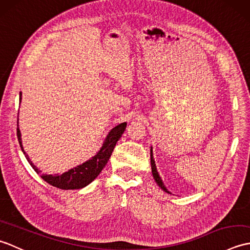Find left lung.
Returning <instances> with one entry per match:
<instances>
[{"mask_svg": "<svg viewBox=\"0 0 250 250\" xmlns=\"http://www.w3.org/2000/svg\"><path fill=\"white\" fill-rule=\"evenodd\" d=\"M150 162H151V172H152V175H153V178H155L156 183L159 185V187H160L161 189H163L166 192H168L167 189L166 188V186H164L163 182L161 177L159 176V173L157 171V167H156V163H155V160H153V156H152V148L150 150Z\"/></svg>", "mask_w": 250, "mask_h": 250, "instance_id": "left-lung-1", "label": "left lung"}]
</instances>
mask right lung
Wrapping results in <instances>:
<instances>
[{
	"label": "right lung",
	"mask_w": 250,
	"mask_h": 250,
	"mask_svg": "<svg viewBox=\"0 0 250 250\" xmlns=\"http://www.w3.org/2000/svg\"><path fill=\"white\" fill-rule=\"evenodd\" d=\"M20 101H21V92H20ZM18 126V125H17ZM126 122L124 124H120L111 130L104 144L101 148L100 151L95 155L92 159H90L87 162L83 163L82 166H78L74 168H71L68 172L63 173L61 175H43L42 172L37 168L32 161L30 160L29 156L24 152L22 145H21V134L20 130L17 128V137L18 142L20 144L21 149H22L23 153L25 155L26 160L29 161L31 167L34 168V171L41 175V177L43 178L45 182L50 184L54 187L60 188L63 190H70V189H81L86 187L92 180L98 177V175L101 173V171L105 167L106 163H107L108 159L111 156V152H113L114 148L116 146V143L119 141L121 135L124 134V131L125 130Z\"/></svg>",
	"instance_id": "add662e5"
}]
</instances>
